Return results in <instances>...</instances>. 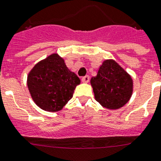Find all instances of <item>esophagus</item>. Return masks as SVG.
<instances>
[{"label":"esophagus","mask_w":161,"mask_h":161,"mask_svg":"<svg viewBox=\"0 0 161 161\" xmlns=\"http://www.w3.org/2000/svg\"><path fill=\"white\" fill-rule=\"evenodd\" d=\"M81 80L82 82H84V83H88V82L90 81V76H89V75H86V76L82 77Z\"/></svg>","instance_id":"34e87169"}]
</instances>
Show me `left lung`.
I'll use <instances>...</instances> for the list:
<instances>
[{"mask_svg":"<svg viewBox=\"0 0 161 161\" xmlns=\"http://www.w3.org/2000/svg\"><path fill=\"white\" fill-rule=\"evenodd\" d=\"M91 84L96 101L110 110L125 105L133 91L131 77L112 60L103 62L97 75L91 78Z\"/></svg>","mask_w":161,"mask_h":161,"instance_id":"left-lung-1","label":"left lung"}]
</instances>
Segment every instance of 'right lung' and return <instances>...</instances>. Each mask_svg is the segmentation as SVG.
<instances>
[{
    "mask_svg": "<svg viewBox=\"0 0 161 161\" xmlns=\"http://www.w3.org/2000/svg\"><path fill=\"white\" fill-rule=\"evenodd\" d=\"M80 83L64 60L52 54L40 61L31 70L27 86L33 101L46 111H58L72 98L75 88Z\"/></svg>",
    "mask_w": 161,
    "mask_h": 161,
    "instance_id": "right-lung-1",
    "label": "right lung"
}]
</instances>
